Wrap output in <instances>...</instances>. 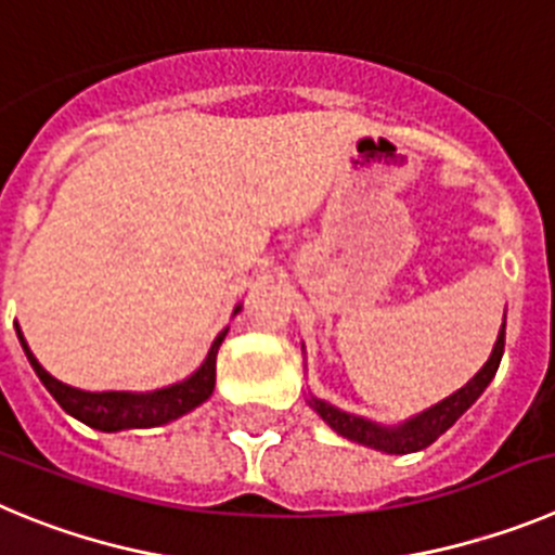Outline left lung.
<instances>
[{
	"instance_id": "8db88e82",
	"label": "left lung",
	"mask_w": 555,
	"mask_h": 555,
	"mask_svg": "<svg viewBox=\"0 0 555 555\" xmlns=\"http://www.w3.org/2000/svg\"><path fill=\"white\" fill-rule=\"evenodd\" d=\"M503 346H506V321H503L501 334H498V343L492 348V357L487 359L481 371L470 378V382L464 384L459 392H453L451 398H446L442 403L431 406L428 412L417 414L412 417L409 423L398 428H382L371 421H362L357 414H348V412H339V409L328 406L323 401H314L312 398V406L314 412L321 414L323 421L339 434V437L351 439V442H359V446H367V448H376V451L384 453H414V451H423L428 448L437 437L448 431L453 423L462 417L467 409L476 403V398L481 396L487 384L495 378L498 373V364H501L503 357Z\"/></svg>"
}]
</instances>
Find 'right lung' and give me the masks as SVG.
I'll return each instance as SVG.
<instances>
[{
  "mask_svg": "<svg viewBox=\"0 0 555 555\" xmlns=\"http://www.w3.org/2000/svg\"><path fill=\"white\" fill-rule=\"evenodd\" d=\"M223 337H227V332L218 334V339L212 343V348H209L204 364L188 378V382L157 389V392L134 396V392H82V389H74L68 387V384L57 382V378L49 376L41 364H38V359L33 357V351H29L27 343H24L22 332H18V339H22L24 353H27L33 371L38 373L43 387L52 392L54 401L66 409L72 417L82 421L85 426L99 428V431L163 426V423L177 421V417L188 414L191 409H196L198 403L207 401V398L212 396V389H216V357Z\"/></svg>",
  "mask_w": 555,
  "mask_h": 555,
  "instance_id": "1",
  "label": "right lung"
}]
</instances>
